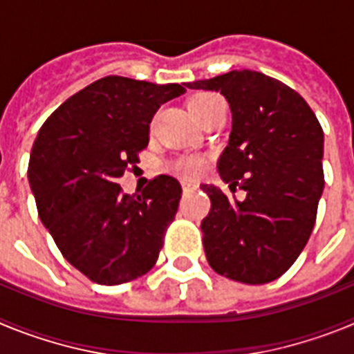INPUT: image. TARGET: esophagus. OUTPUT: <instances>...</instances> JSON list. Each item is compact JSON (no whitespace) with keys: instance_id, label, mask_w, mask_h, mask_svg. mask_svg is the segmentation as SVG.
I'll use <instances>...</instances> for the list:
<instances>
[{"instance_id":"obj_1","label":"esophagus","mask_w":354,"mask_h":354,"mask_svg":"<svg viewBox=\"0 0 354 354\" xmlns=\"http://www.w3.org/2000/svg\"><path fill=\"white\" fill-rule=\"evenodd\" d=\"M195 189H196L195 184H192V183H187V180H184V183H183V192H184V193L195 192Z\"/></svg>"}]
</instances>
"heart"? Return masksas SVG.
<instances>
[{"label": "heart", "mask_w": 354, "mask_h": 354, "mask_svg": "<svg viewBox=\"0 0 354 354\" xmlns=\"http://www.w3.org/2000/svg\"><path fill=\"white\" fill-rule=\"evenodd\" d=\"M218 99H220V97L216 95V93L202 92L193 95L192 99H189V102H187V106H189V111L193 113V117L200 122L204 118V115L209 111L212 102H216ZM204 168L205 162L198 158H179L177 161L171 162V170H174L175 174L186 177V179H195V177H198V175L204 171Z\"/></svg>", "instance_id": "obj_1"}]
</instances>
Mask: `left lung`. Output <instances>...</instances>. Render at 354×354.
Wrapping results in <instances>:
<instances>
[{
    "label": "left lung",
    "instance_id": "obj_1",
    "mask_svg": "<svg viewBox=\"0 0 354 354\" xmlns=\"http://www.w3.org/2000/svg\"><path fill=\"white\" fill-rule=\"evenodd\" d=\"M187 88L214 90L230 104L232 133L218 161L230 192L202 186L211 211L200 228L218 274L259 286L282 277L299 257L323 195V127L296 90L255 71H230Z\"/></svg>",
    "mask_w": 354,
    "mask_h": 354
}]
</instances>
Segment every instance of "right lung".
<instances>
[{"instance_id":"add662e5","label":"right lung","mask_w":354,"mask_h":354,"mask_svg":"<svg viewBox=\"0 0 354 354\" xmlns=\"http://www.w3.org/2000/svg\"><path fill=\"white\" fill-rule=\"evenodd\" d=\"M184 92L177 83L101 77L58 106L37 134L28 179L40 220L92 282H131L158 261L183 195L179 180L158 175L138 196L117 180L149 145L159 106Z\"/></svg>"}]
</instances>
